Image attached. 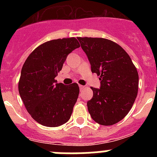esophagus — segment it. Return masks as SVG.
<instances>
[{"label": "esophagus", "mask_w": 157, "mask_h": 157, "mask_svg": "<svg viewBox=\"0 0 157 157\" xmlns=\"http://www.w3.org/2000/svg\"><path fill=\"white\" fill-rule=\"evenodd\" d=\"M79 88H80V90H82V89L85 88V86H82V85H79Z\"/></svg>", "instance_id": "1"}]
</instances>
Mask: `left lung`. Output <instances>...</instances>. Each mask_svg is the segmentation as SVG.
<instances>
[{"label": "left lung", "mask_w": 157, "mask_h": 157, "mask_svg": "<svg viewBox=\"0 0 157 157\" xmlns=\"http://www.w3.org/2000/svg\"><path fill=\"white\" fill-rule=\"evenodd\" d=\"M91 65L100 76L101 88L91 87L89 113L98 124L111 126L132 108L138 91V73L127 52L117 43L102 37H78Z\"/></svg>", "instance_id": "1"}]
</instances>
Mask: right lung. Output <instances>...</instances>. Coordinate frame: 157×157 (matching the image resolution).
Segmentation results:
<instances>
[{
    "instance_id": "obj_1",
    "label": "right lung",
    "mask_w": 157,
    "mask_h": 157,
    "mask_svg": "<svg viewBox=\"0 0 157 157\" xmlns=\"http://www.w3.org/2000/svg\"><path fill=\"white\" fill-rule=\"evenodd\" d=\"M79 47L75 37L51 40L37 46L23 63L19 95L29 114L41 125L59 127L71 118L79 87L77 83H57L55 77L67 55Z\"/></svg>"
}]
</instances>
